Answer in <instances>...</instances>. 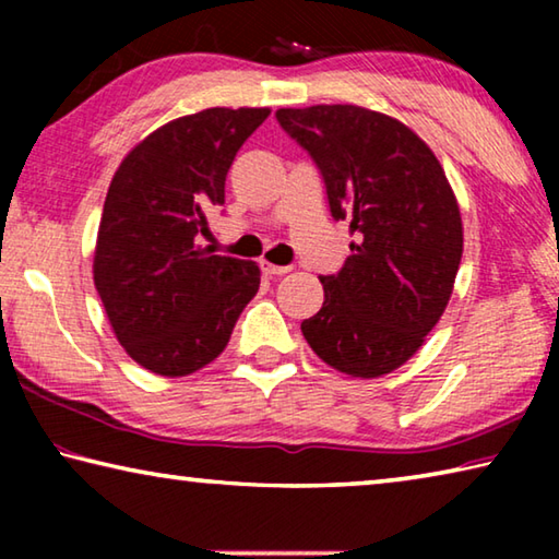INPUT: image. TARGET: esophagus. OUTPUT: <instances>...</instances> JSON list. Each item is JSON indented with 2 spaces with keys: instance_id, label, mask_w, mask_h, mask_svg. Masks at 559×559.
<instances>
[{
  "instance_id": "1",
  "label": "esophagus",
  "mask_w": 559,
  "mask_h": 559,
  "mask_svg": "<svg viewBox=\"0 0 559 559\" xmlns=\"http://www.w3.org/2000/svg\"><path fill=\"white\" fill-rule=\"evenodd\" d=\"M261 271L266 273V276H283V273H288L290 266H276V263H269V261H261Z\"/></svg>"
}]
</instances>
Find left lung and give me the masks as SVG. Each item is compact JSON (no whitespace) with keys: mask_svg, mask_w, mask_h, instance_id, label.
I'll use <instances>...</instances> for the list:
<instances>
[{"mask_svg":"<svg viewBox=\"0 0 559 559\" xmlns=\"http://www.w3.org/2000/svg\"><path fill=\"white\" fill-rule=\"evenodd\" d=\"M278 126L313 159L333 219L357 241L300 330L353 377L404 365L439 323L456 281L463 229L443 167L400 120L359 106L281 108Z\"/></svg>","mask_w":559,"mask_h":559,"instance_id":"left-lung-1","label":"left lung"}]
</instances>
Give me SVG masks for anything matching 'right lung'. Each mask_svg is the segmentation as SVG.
Segmentation results:
<instances>
[{
  "label": "right lung",
  "mask_w": 559,
  "mask_h": 559,
  "mask_svg": "<svg viewBox=\"0 0 559 559\" xmlns=\"http://www.w3.org/2000/svg\"><path fill=\"white\" fill-rule=\"evenodd\" d=\"M269 108H206L167 122L122 159L103 204L93 281L126 353L163 377L222 355L257 296V263L200 246L226 173Z\"/></svg>",
  "instance_id": "1"
}]
</instances>
